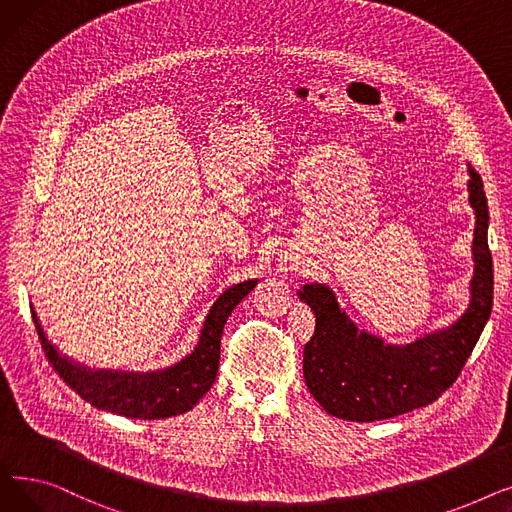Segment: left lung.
I'll return each mask as SVG.
<instances>
[{
    "label": "left lung",
    "instance_id": "8db88e82",
    "mask_svg": "<svg viewBox=\"0 0 512 512\" xmlns=\"http://www.w3.org/2000/svg\"><path fill=\"white\" fill-rule=\"evenodd\" d=\"M467 191L475 209L471 303L448 330L386 346L348 321L330 288L307 284L299 292L315 313V332L303 348L305 384L328 415L357 423L390 419L432 405L459 378L490 319L494 294L488 205L471 166Z\"/></svg>",
    "mask_w": 512,
    "mask_h": 512
}]
</instances>
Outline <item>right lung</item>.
Segmentation results:
<instances>
[{"instance_id": "add662e5", "label": "right lung", "mask_w": 512, "mask_h": 512, "mask_svg": "<svg viewBox=\"0 0 512 512\" xmlns=\"http://www.w3.org/2000/svg\"><path fill=\"white\" fill-rule=\"evenodd\" d=\"M255 286L257 280H247L228 288L209 309L195 351L174 367L151 373L93 371L74 363L47 340L35 309L31 313L49 363L80 398L101 411L130 419H166L191 411L213 386L226 319Z\"/></svg>"}]
</instances>
